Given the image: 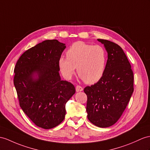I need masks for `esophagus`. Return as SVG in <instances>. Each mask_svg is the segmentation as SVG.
Returning <instances> with one entry per match:
<instances>
[{"mask_svg":"<svg viewBox=\"0 0 150 150\" xmlns=\"http://www.w3.org/2000/svg\"><path fill=\"white\" fill-rule=\"evenodd\" d=\"M76 92H81V91L83 90V87H81V86L77 85L76 87Z\"/></svg>","mask_w":150,"mask_h":150,"instance_id":"obj_1","label":"esophagus"}]
</instances>
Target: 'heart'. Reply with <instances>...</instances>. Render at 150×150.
I'll return each mask as SVG.
<instances>
[{
    "instance_id": "1",
    "label": "heart",
    "mask_w": 150,
    "mask_h": 150,
    "mask_svg": "<svg viewBox=\"0 0 150 150\" xmlns=\"http://www.w3.org/2000/svg\"><path fill=\"white\" fill-rule=\"evenodd\" d=\"M67 58L61 57L58 67L65 79H71L77 68L78 75L87 84H93L103 77L105 70L107 54L103 46L78 41L69 47Z\"/></svg>"
}]
</instances>
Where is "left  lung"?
Listing matches in <instances>:
<instances>
[{
  "label": "left lung",
  "instance_id": "left-lung-1",
  "mask_svg": "<svg viewBox=\"0 0 150 150\" xmlns=\"http://www.w3.org/2000/svg\"><path fill=\"white\" fill-rule=\"evenodd\" d=\"M108 52L104 74L94 85L86 86V112L89 121L98 127L118 121L134 92V74L129 60L117 44L98 39Z\"/></svg>",
  "mask_w": 150,
  "mask_h": 150
}]
</instances>
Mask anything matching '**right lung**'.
I'll list each match as a JSON object with an SVG mask.
<instances>
[{
    "mask_svg": "<svg viewBox=\"0 0 150 150\" xmlns=\"http://www.w3.org/2000/svg\"><path fill=\"white\" fill-rule=\"evenodd\" d=\"M65 47L57 39L44 41L21 54L14 70L21 108L35 125L45 129L63 121L65 104L76 92L74 86L59 74L58 62Z\"/></svg>",
    "mask_w": 150,
    "mask_h": 150,
    "instance_id": "add662e5",
    "label": "right lung"
}]
</instances>
